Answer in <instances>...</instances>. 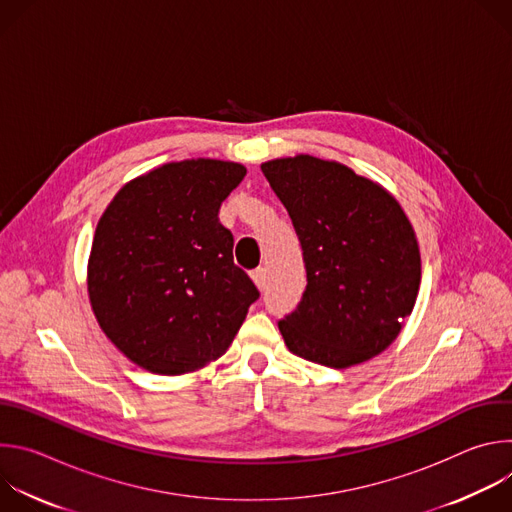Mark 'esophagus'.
Returning <instances> with one entry per match:
<instances>
[{"label":"esophagus","mask_w":512,"mask_h":512,"mask_svg":"<svg viewBox=\"0 0 512 512\" xmlns=\"http://www.w3.org/2000/svg\"><path fill=\"white\" fill-rule=\"evenodd\" d=\"M251 279L255 281V285H257L259 289H263V287H265V269H263V267H257L255 271H251Z\"/></svg>","instance_id":"obj_1"}]
</instances>
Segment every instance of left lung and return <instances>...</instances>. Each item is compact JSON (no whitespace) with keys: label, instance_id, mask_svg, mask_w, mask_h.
<instances>
[{"label":"left lung","instance_id":"1","mask_svg":"<svg viewBox=\"0 0 512 512\" xmlns=\"http://www.w3.org/2000/svg\"><path fill=\"white\" fill-rule=\"evenodd\" d=\"M300 239L306 291L281 318L287 348L344 369L383 352L411 314L421 279L399 202L350 168L312 156L261 166Z\"/></svg>","mask_w":512,"mask_h":512}]
</instances>
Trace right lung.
<instances>
[{
    "instance_id": "add662e5",
    "label": "right lung",
    "mask_w": 512,
    "mask_h": 512,
    "mask_svg": "<svg viewBox=\"0 0 512 512\" xmlns=\"http://www.w3.org/2000/svg\"><path fill=\"white\" fill-rule=\"evenodd\" d=\"M247 170L166 164L125 184L103 212L89 298L107 338L137 367L182 375L227 352L259 289L233 261L218 208Z\"/></svg>"
}]
</instances>
